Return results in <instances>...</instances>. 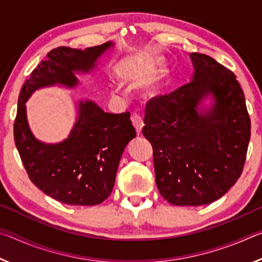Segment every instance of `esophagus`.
<instances>
[{
	"label": "esophagus",
	"instance_id": "obj_1",
	"mask_svg": "<svg viewBox=\"0 0 262 262\" xmlns=\"http://www.w3.org/2000/svg\"><path fill=\"white\" fill-rule=\"evenodd\" d=\"M132 122H133V125H134V127H135L137 135H141L142 128H143V126H144L143 118H142L140 114H136L135 113V114L132 115Z\"/></svg>",
	"mask_w": 262,
	"mask_h": 262
}]
</instances>
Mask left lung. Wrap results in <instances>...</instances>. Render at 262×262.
Segmentation results:
<instances>
[{"mask_svg": "<svg viewBox=\"0 0 262 262\" xmlns=\"http://www.w3.org/2000/svg\"><path fill=\"white\" fill-rule=\"evenodd\" d=\"M189 56L193 79L150 99L142 129L152 145L159 193L174 206L208 205L223 196L242 174L251 137L236 75L206 54ZM208 95L214 105L199 113Z\"/></svg>", "mask_w": 262, "mask_h": 262, "instance_id": "8db88e82", "label": "left lung"}]
</instances>
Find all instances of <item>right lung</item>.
<instances>
[{
  "mask_svg": "<svg viewBox=\"0 0 262 262\" xmlns=\"http://www.w3.org/2000/svg\"><path fill=\"white\" fill-rule=\"evenodd\" d=\"M112 46L105 42L84 51L54 48L26 79L18 97L14 137L23 165L39 189L66 205L96 206L110 196L121 155L136 136L130 113H107L95 101L81 100L69 136L60 143L46 144L30 130L25 103L40 88L77 85L75 73L91 72Z\"/></svg>",
  "mask_w": 262,
  "mask_h": 262,
  "instance_id": "1",
  "label": "right lung"
}]
</instances>
